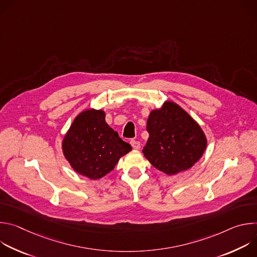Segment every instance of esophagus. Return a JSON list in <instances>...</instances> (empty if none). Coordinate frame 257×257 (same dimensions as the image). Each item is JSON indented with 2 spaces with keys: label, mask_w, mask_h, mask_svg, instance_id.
<instances>
[{
  "label": "esophagus",
  "mask_w": 257,
  "mask_h": 257,
  "mask_svg": "<svg viewBox=\"0 0 257 257\" xmlns=\"http://www.w3.org/2000/svg\"><path fill=\"white\" fill-rule=\"evenodd\" d=\"M130 144L132 145V148H133L134 150H139V149H140V142H139V141L131 140V141H130Z\"/></svg>",
  "instance_id": "obj_1"
}]
</instances>
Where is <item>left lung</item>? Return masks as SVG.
Returning a JSON list of instances; mask_svg holds the SVG:
<instances>
[{"label":"left lung","instance_id":"left-lung-1","mask_svg":"<svg viewBox=\"0 0 257 257\" xmlns=\"http://www.w3.org/2000/svg\"><path fill=\"white\" fill-rule=\"evenodd\" d=\"M146 130L150 137L142 150L143 156L169 176L193 167L207 145L200 125L185 109L170 100L150 113Z\"/></svg>","mask_w":257,"mask_h":257}]
</instances>
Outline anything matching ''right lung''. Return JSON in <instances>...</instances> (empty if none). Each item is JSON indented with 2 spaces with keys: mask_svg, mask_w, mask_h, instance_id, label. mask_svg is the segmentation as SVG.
I'll use <instances>...</instances> for the list:
<instances>
[{
  "mask_svg": "<svg viewBox=\"0 0 257 257\" xmlns=\"http://www.w3.org/2000/svg\"><path fill=\"white\" fill-rule=\"evenodd\" d=\"M131 145L105 122L103 109L87 108L73 120L62 141V152L76 173L97 180L114 170Z\"/></svg>",
  "mask_w": 257,
  "mask_h": 257,
  "instance_id": "add662e5",
  "label": "right lung"
}]
</instances>
